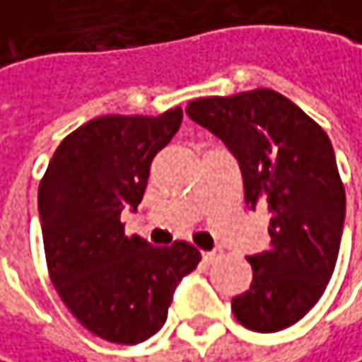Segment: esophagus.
<instances>
[{
    "label": "esophagus",
    "mask_w": 362,
    "mask_h": 362,
    "mask_svg": "<svg viewBox=\"0 0 362 362\" xmlns=\"http://www.w3.org/2000/svg\"><path fill=\"white\" fill-rule=\"evenodd\" d=\"M215 257H217V252H215V250H205V252H203V261H207V263H211Z\"/></svg>",
    "instance_id": "obj_1"
}]
</instances>
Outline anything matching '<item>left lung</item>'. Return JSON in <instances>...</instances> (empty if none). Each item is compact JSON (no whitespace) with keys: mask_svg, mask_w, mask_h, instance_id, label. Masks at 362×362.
Wrapping results in <instances>:
<instances>
[{"mask_svg":"<svg viewBox=\"0 0 362 362\" xmlns=\"http://www.w3.org/2000/svg\"><path fill=\"white\" fill-rule=\"evenodd\" d=\"M186 114L236 157L248 209L269 211L272 247L247 257L252 281L234 317L259 334L286 329L321 298L340 250L346 192L329 136L272 88L197 99Z\"/></svg>","mask_w":362,"mask_h":362,"instance_id":"1","label":"left lung"}]
</instances>
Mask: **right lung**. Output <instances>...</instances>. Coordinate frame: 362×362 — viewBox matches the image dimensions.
Here are the masks:
<instances>
[{
  "instance_id": "1",
  "label": "right lung",
  "mask_w": 362,
  "mask_h": 362,
  "mask_svg": "<svg viewBox=\"0 0 362 362\" xmlns=\"http://www.w3.org/2000/svg\"><path fill=\"white\" fill-rule=\"evenodd\" d=\"M182 124L161 115H101L68 134L39 184V217L49 278L84 327L114 344L157 334L184 276L201 252L176 240L151 247L126 236L119 215L143 201L153 157Z\"/></svg>"
}]
</instances>
